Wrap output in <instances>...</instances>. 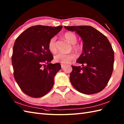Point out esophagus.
I'll return each instance as SVG.
<instances>
[{
	"label": "esophagus",
	"mask_w": 124,
	"mask_h": 124,
	"mask_svg": "<svg viewBox=\"0 0 124 124\" xmlns=\"http://www.w3.org/2000/svg\"><path fill=\"white\" fill-rule=\"evenodd\" d=\"M65 67V64H61V68H62V69H63V68H64Z\"/></svg>",
	"instance_id": "1"
}]
</instances>
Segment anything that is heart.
<instances>
[{"instance_id": "b5f03b06", "label": "heart", "mask_w": 124, "mask_h": 124, "mask_svg": "<svg viewBox=\"0 0 124 124\" xmlns=\"http://www.w3.org/2000/svg\"><path fill=\"white\" fill-rule=\"evenodd\" d=\"M63 37L70 44H72V49L73 51L75 52L79 51L80 48L79 46L76 44V43L77 40V37L74 33L70 32V31H68V32H65L63 34ZM48 48L49 51L53 53H55L57 52L56 38L55 37L49 39L48 44ZM75 59V55L72 53L68 54L59 53L54 56L55 62L61 63L62 64L69 63Z\"/></svg>"}]
</instances>
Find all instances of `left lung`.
<instances>
[{
  "mask_svg": "<svg viewBox=\"0 0 124 124\" xmlns=\"http://www.w3.org/2000/svg\"><path fill=\"white\" fill-rule=\"evenodd\" d=\"M75 32L83 41V53L76 62L82 67L72 65L71 83L75 88L85 94L102 91L108 83L114 69V52L108 38L91 26L67 27Z\"/></svg>",
  "mask_w": 124,
  "mask_h": 124,
  "instance_id": "left-lung-1",
  "label": "left lung"
}]
</instances>
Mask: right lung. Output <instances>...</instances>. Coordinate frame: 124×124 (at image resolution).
I'll return each mask as SVG.
<instances>
[{
	"instance_id": "add662e5",
	"label": "right lung",
	"mask_w": 124,
	"mask_h": 124,
	"mask_svg": "<svg viewBox=\"0 0 124 124\" xmlns=\"http://www.w3.org/2000/svg\"><path fill=\"white\" fill-rule=\"evenodd\" d=\"M62 27L32 26L16 39L12 56L14 77L27 95L40 97L53 87L54 76L61 66L59 63H50L53 56L49 51L48 44Z\"/></svg>"
}]
</instances>
